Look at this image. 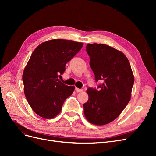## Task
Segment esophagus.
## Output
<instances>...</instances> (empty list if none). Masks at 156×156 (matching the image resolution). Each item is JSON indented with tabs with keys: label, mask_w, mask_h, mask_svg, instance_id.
Here are the masks:
<instances>
[{
	"label": "esophagus",
	"mask_w": 156,
	"mask_h": 156,
	"mask_svg": "<svg viewBox=\"0 0 156 156\" xmlns=\"http://www.w3.org/2000/svg\"><path fill=\"white\" fill-rule=\"evenodd\" d=\"M75 91L77 92H83V89H79L78 88H75Z\"/></svg>",
	"instance_id": "34e87169"
}]
</instances>
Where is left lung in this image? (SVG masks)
Instances as JSON below:
<instances>
[{"label": "left lung", "mask_w": 156, "mask_h": 156, "mask_svg": "<svg viewBox=\"0 0 156 156\" xmlns=\"http://www.w3.org/2000/svg\"><path fill=\"white\" fill-rule=\"evenodd\" d=\"M90 66L95 81H102L97 88H88V100L84 114L91 124L102 126L119 116L129 102L134 77L128 59L122 52L100 44H87Z\"/></svg>", "instance_id": "1"}]
</instances>
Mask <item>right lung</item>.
I'll use <instances>...</instances> for the list:
<instances>
[{
  "label": "right lung",
  "mask_w": 156,
  "mask_h": 156,
  "mask_svg": "<svg viewBox=\"0 0 156 156\" xmlns=\"http://www.w3.org/2000/svg\"><path fill=\"white\" fill-rule=\"evenodd\" d=\"M83 43L68 40H51L39 45L30 56L23 73L24 92L37 115L53 119L62 109L75 87L59 80L66 64L81 49Z\"/></svg>",
  "instance_id": "1"
}]
</instances>
